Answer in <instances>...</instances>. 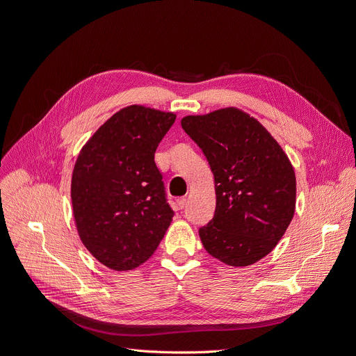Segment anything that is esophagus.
Segmentation results:
<instances>
[{"mask_svg": "<svg viewBox=\"0 0 356 356\" xmlns=\"http://www.w3.org/2000/svg\"><path fill=\"white\" fill-rule=\"evenodd\" d=\"M177 206H178L179 209H184L185 206H187V197H181V198H178V200H177Z\"/></svg>", "mask_w": 356, "mask_h": 356, "instance_id": "1", "label": "esophagus"}]
</instances>
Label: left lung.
I'll use <instances>...</instances> for the list:
<instances>
[{
	"label": "left lung",
	"instance_id": "8db88e82",
	"mask_svg": "<svg viewBox=\"0 0 356 356\" xmlns=\"http://www.w3.org/2000/svg\"><path fill=\"white\" fill-rule=\"evenodd\" d=\"M184 131L207 158L216 210L198 233L211 257L246 266L266 257L291 223L296 175L266 129L239 108L187 115Z\"/></svg>",
	"mask_w": 356,
	"mask_h": 356
}]
</instances>
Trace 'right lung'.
<instances>
[{
	"mask_svg": "<svg viewBox=\"0 0 356 356\" xmlns=\"http://www.w3.org/2000/svg\"><path fill=\"white\" fill-rule=\"evenodd\" d=\"M175 118L126 107L95 131L76 159L71 197L79 238L114 270L147 261L172 222L155 152Z\"/></svg>",
	"mask_w": 356,
	"mask_h": 356,
	"instance_id": "add662e5",
	"label": "right lung"
}]
</instances>
